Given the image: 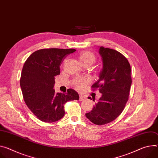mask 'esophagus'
Here are the masks:
<instances>
[{
  "label": "esophagus",
  "instance_id": "34e87169",
  "mask_svg": "<svg viewBox=\"0 0 158 158\" xmlns=\"http://www.w3.org/2000/svg\"><path fill=\"white\" fill-rule=\"evenodd\" d=\"M85 99V98L84 96H83L82 95H80L79 96V101L80 102H82V101H84V100Z\"/></svg>",
  "mask_w": 158,
  "mask_h": 158
}]
</instances>
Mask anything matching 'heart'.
<instances>
[{"mask_svg":"<svg viewBox=\"0 0 158 158\" xmlns=\"http://www.w3.org/2000/svg\"><path fill=\"white\" fill-rule=\"evenodd\" d=\"M79 59L82 64L86 63H90L92 64L95 61L96 58L94 54L91 52L85 51L80 54ZM89 82L90 79L88 77H85L83 79L77 78L75 80V84L76 85V88L79 90H82L85 85L88 84Z\"/></svg>","mask_w":158,"mask_h":158,"instance_id":"1","label":"heart"}]
</instances>
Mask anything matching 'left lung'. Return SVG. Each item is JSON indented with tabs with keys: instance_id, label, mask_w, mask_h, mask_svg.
Segmentation results:
<instances>
[{
	"instance_id": "1",
	"label": "left lung",
	"mask_w": 158,
	"mask_h": 158,
	"mask_svg": "<svg viewBox=\"0 0 158 158\" xmlns=\"http://www.w3.org/2000/svg\"><path fill=\"white\" fill-rule=\"evenodd\" d=\"M99 48L103 68L92 87L98 88L102 95L92 110L85 113V117L93 123L102 125L116 119L123 110L132 79L130 64L122 53L103 47Z\"/></svg>"
}]
</instances>
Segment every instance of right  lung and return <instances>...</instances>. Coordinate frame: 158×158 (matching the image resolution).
I'll return each instance as SVG.
<instances>
[{"mask_svg": "<svg viewBox=\"0 0 158 158\" xmlns=\"http://www.w3.org/2000/svg\"><path fill=\"white\" fill-rule=\"evenodd\" d=\"M75 49L47 48L33 53L25 62L20 86L24 102L41 121L54 122L64 115V105L78 100V93L69 89L67 93H55V77L60 74V66Z\"/></svg>", "mask_w": 158, "mask_h": 158, "instance_id": "obj_1", "label": "right lung"}]
</instances>
